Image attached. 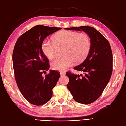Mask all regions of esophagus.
<instances>
[{"label":"esophagus","mask_w":126,"mask_h":126,"mask_svg":"<svg viewBox=\"0 0 126 126\" xmlns=\"http://www.w3.org/2000/svg\"><path fill=\"white\" fill-rule=\"evenodd\" d=\"M60 75L61 76L65 75V73H64V72H63V71H62V72H60Z\"/></svg>","instance_id":"esophagus-1"}]
</instances>
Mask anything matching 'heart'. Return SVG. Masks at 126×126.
Masks as SVG:
<instances>
[{
    "label": "heart",
    "instance_id": "b5f03b06",
    "mask_svg": "<svg viewBox=\"0 0 126 126\" xmlns=\"http://www.w3.org/2000/svg\"><path fill=\"white\" fill-rule=\"evenodd\" d=\"M53 41L43 40L41 50L44 55L51 59L56 56L58 48L64 47L63 53L64 56L57 58L51 63L52 68L56 70L66 69L74 61L77 63L83 62L91 49L90 38L85 33L62 31L53 36Z\"/></svg>",
    "mask_w": 126,
    "mask_h": 126
}]
</instances>
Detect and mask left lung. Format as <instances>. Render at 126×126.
I'll list each match as a JSON object with an SVG mask.
<instances>
[{
    "mask_svg": "<svg viewBox=\"0 0 126 126\" xmlns=\"http://www.w3.org/2000/svg\"><path fill=\"white\" fill-rule=\"evenodd\" d=\"M65 29L83 31L90 38L91 49L87 57L82 63L74 68L83 75L66 73L69 79L67 87L74 100L81 104H90L101 96L110 79L113 57L110 43L93 27L83 26Z\"/></svg>",
    "mask_w": 126,
    "mask_h": 126,
    "instance_id": "1",
    "label": "left lung"
}]
</instances>
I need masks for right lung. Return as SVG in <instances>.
<instances>
[{"mask_svg":"<svg viewBox=\"0 0 126 126\" xmlns=\"http://www.w3.org/2000/svg\"><path fill=\"white\" fill-rule=\"evenodd\" d=\"M61 29L38 25L23 33L15 43L13 52L15 80L23 96L33 105H41L51 99L60 77V73L53 70L42 76L50 66L41 44L47 36Z\"/></svg>","mask_w":126,"mask_h":126,"instance_id":"add662e5","label":"right lung"}]
</instances>
